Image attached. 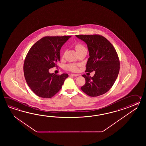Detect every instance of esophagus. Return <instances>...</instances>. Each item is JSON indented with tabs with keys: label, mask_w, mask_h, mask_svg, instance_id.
Returning a JSON list of instances; mask_svg holds the SVG:
<instances>
[{
	"label": "esophagus",
	"mask_w": 146,
	"mask_h": 146,
	"mask_svg": "<svg viewBox=\"0 0 146 146\" xmlns=\"http://www.w3.org/2000/svg\"><path fill=\"white\" fill-rule=\"evenodd\" d=\"M70 76H74V77H77V76H78L79 75L77 74H70Z\"/></svg>",
	"instance_id": "1"
}]
</instances>
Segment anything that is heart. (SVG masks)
<instances>
[{"instance_id":"heart-1","label":"heart","mask_w":146,"mask_h":146,"mask_svg":"<svg viewBox=\"0 0 146 146\" xmlns=\"http://www.w3.org/2000/svg\"><path fill=\"white\" fill-rule=\"evenodd\" d=\"M74 47L77 53H79L83 50H87L86 47L82 44H76ZM64 54L62 55V57H64ZM78 66L79 65H76L74 64H68L65 66V69L66 70H68L69 72H76L78 71Z\"/></svg>"}]
</instances>
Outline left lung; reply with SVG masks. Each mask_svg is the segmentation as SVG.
I'll return each instance as SVG.
<instances>
[{
	"instance_id": "1",
	"label": "left lung",
	"mask_w": 146,
	"mask_h": 146,
	"mask_svg": "<svg viewBox=\"0 0 146 146\" xmlns=\"http://www.w3.org/2000/svg\"><path fill=\"white\" fill-rule=\"evenodd\" d=\"M87 44L90 57L86 70L95 71L93 77L83 74L86 84L81 88L89 96H99L109 91L118 76L120 68L117 53L112 44L101 35H76Z\"/></svg>"
}]
</instances>
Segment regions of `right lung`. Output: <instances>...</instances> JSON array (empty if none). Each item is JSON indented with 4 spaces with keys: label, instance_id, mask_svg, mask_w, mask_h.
<instances>
[{
    "label": "right lung",
    "instance_id": "right-lung-1",
    "mask_svg": "<svg viewBox=\"0 0 146 146\" xmlns=\"http://www.w3.org/2000/svg\"><path fill=\"white\" fill-rule=\"evenodd\" d=\"M70 37L45 36L29 50L24 62V75L29 87L37 96L51 98L61 89L68 77L67 74H50L49 69L57 66L60 48Z\"/></svg>",
    "mask_w": 146,
    "mask_h": 146
}]
</instances>
